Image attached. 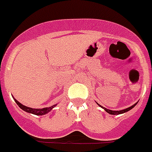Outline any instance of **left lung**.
Segmentation results:
<instances>
[{
    "instance_id": "left-lung-1",
    "label": "left lung",
    "mask_w": 152,
    "mask_h": 152,
    "mask_svg": "<svg viewBox=\"0 0 152 152\" xmlns=\"http://www.w3.org/2000/svg\"><path fill=\"white\" fill-rule=\"evenodd\" d=\"M137 103H135L134 105H133L132 106H130V107H129V108H126L124 109V110H108V109L105 108V107H103V106H102L101 105H99L98 103H96L97 105H99V106H101L102 109H104L105 111L107 113H109L110 115H120V114H124V113L127 112V111H129V110H130L131 109H133L135 105H137Z\"/></svg>"
}]
</instances>
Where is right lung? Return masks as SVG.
<instances>
[{"mask_svg":"<svg viewBox=\"0 0 152 152\" xmlns=\"http://www.w3.org/2000/svg\"><path fill=\"white\" fill-rule=\"evenodd\" d=\"M14 100L15 102L17 103V105H19V107L20 109H22L23 110H24L25 112L30 113V114H33V115H46L47 113H49L52 110V109L56 106V105H54L50 107H46V108H42V109H34L31 108V107H28V106H25L23 104H21L20 102H19L16 99H15L14 97Z\"/></svg>","mask_w":152,"mask_h":152,"instance_id":"1","label":"right lung"}]
</instances>
